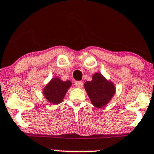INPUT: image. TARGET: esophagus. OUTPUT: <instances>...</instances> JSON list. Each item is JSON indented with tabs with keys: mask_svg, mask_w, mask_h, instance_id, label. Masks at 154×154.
Wrapping results in <instances>:
<instances>
[{
	"mask_svg": "<svg viewBox=\"0 0 154 154\" xmlns=\"http://www.w3.org/2000/svg\"><path fill=\"white\" fill-rule=\"evenodd\" d=\"M75 85L76 87H77V88H82V87H83V82L81 81H77L75 83Z\"/></svg>",
	"mask_w": 154,
	"mask_h": 154,
	"instance_id": "34e87169",
	"label": "esophagus"
}]
</instances>
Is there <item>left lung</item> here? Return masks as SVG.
Returning a JSON list of instances; mask_svg holds the SVG:
<instances>
[{"label":"left lung","instance_id":"left-lung-1","mask_svg":"<svg viewBox=\"0 0 154 154\" xmlns=\"http://www.w3.org/2000/svg\"><path fill=\"white\" fill-rule=\"evenodd\" d=\"M84 87L91 104L97 108H101L108 104L116 91L114 84L100 73L93 75L91 81H87Z\"/></svg>","mask_w":154,"mask_h":154}]
</instances>
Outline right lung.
I'll return each mask as SVG.
<instances>
[{
    "instance_id": "add662e5",
    "label": "right lung",
    "mask_w": 154,
    "mask_h": 154,
    "mask_svg": "<svg viewBox=\"0 0 154 154\" xmlns=\"http://www.w3.org/2000/svg\"><path fill=\"white\" fill-rule=\"evenodd\" d=\"M71 85V81H62L58 77H54L45 87L43 94L48 102L53 104H58L63 102Z\"/></svg>"
}]
</instances>
